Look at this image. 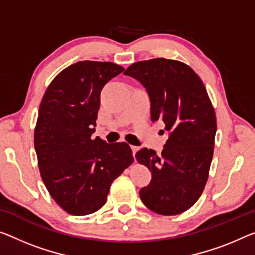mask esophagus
I'll use <instances>...</instances> for the list:
<instances>
[{"mask_svg":"<svg viewBox=\"0 0 255 255\" xmlns=\"http://www.w3.org/2000/svg\"><path fill=\"white\" fill-rule=\"evenodd\" d=\"M131 149H132L133 156H134V159H135V154H136V151L139 150V147H136V146H131Z\"/></svg>","mask_w":255,"mask_h":255,"instance_id":"34e87169","label":"esophagus"}]
</instances>
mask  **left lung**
I'll return each mask as SVG.
<instances>
[{"instance_id": "1", "label": "left lung", "mask_w": 255, "mask_h": 255, "mask_svg": "<svg viewBox=\"0 0 255 255\" xmlns=\"http://www.w3.org/2000/svg\"><path fill=\"white\" fill-rule=\"evenodd\" d=\"M124 75L146 89L151 121H163L168 133L160 155L147 148L135 154L151 172L141 201L162 215L185 212L202 195L212 162L217 120L206 89L189 66L165 58L135 62Z\"/></svg>"}]
</instances>
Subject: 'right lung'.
I'll return each instance as SVG.
<instances>
[{
  "label": "right lung",
  "instance_id": "1",
  "mask_svg": "<svg viewBox=\"0 0 255 255\" xmlns=\"http://www.w3.org/2000/svg\"><path fill=\"white\" fill-rule=\"evenodd\" d=\"M124 70L113 62L78 61L58 74L41 101L34 147L43 182L73 215L96 212L112 182L133 162L125 142L93 139L105 84Z\"/></svg>",
  "mask_w": 255,
  "mask_h": 255
}]
</instances>
